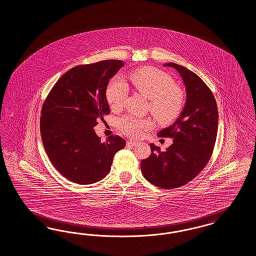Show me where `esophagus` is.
I'll return each mask as SVG.
<instances>
[{
  "instance_id": "1",
  "label": "esophagus",
  "mask_w": 256,
  "mask_h": 256,
  "mask_svg": "<svg viewBox=\"0 0 256 256\" xmlns=\"http://www.w3.org/2000/svg\"><path fill=\"white\" fill-rule=\"evenodd\" d=\"M126 144L128 146H135L136 144H138V142L137 140H130L126 142Z\"/></svg>"
}]
</instances>
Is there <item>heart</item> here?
I'll list each match as a JSON object with an SVG mask.
<instances>
[{
	"instance_id": "heart-1",
	"label": "heart",
	"mask_w": 256,
	"mask_h": 256,
	"mask_svg": "<svg viewBox=\"0 0 256 256\" xmlns=\"http://www.w3.org/2000/svg\"><path fill=\"white\" fill-rule=\"evenodd\" d=\"M130 80L136 90L150 100V112L158 122L168 124L179 116L184 107L185 94L180 87L174 86V80L168 74L154 68H142L133 72ZM128 92L124 78H114L106 90L108 104L114 108H120ZM117 126L126 135L138 138L152 126V121L126 114L117 121Z\"/></svg>"
}]
</instances>
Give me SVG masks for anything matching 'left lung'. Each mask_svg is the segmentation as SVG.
I'll return each instance as SVG.
<instances>
[{"instance_id":"8db88e82","label":"left lung","mask_w":256,"mask_h":256,"mask_svg":"<svg viewBox=\"0 0 256 256\" xmlns=\"http://www.w3.org/2000/svg\"><path fill=\"white\" fill-rule=\"evenodd\" d=\"M178 70L186 86V100L174 124L158 133L174 140L162 152L150 144L151 155L140 162L142 172L151 184L170 190L186 185L208 162L217 138L216 100L201 78L174 62L164 64Z\"/></svg>"}]
</instances>
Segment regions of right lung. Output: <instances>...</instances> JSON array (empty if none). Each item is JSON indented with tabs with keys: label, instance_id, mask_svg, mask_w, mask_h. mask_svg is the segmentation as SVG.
Wrapping results in <instances>:
<instances>
[{
	"label": "right lung",
	"instance_id": "obj_1",
	"mask_svg": "<svg viewBox=\"0 0 256 256\" xmlns=\"http://www.w3.org/2000/svg\"><path fill=\"white\" fill-rule=\"evenodd\" d=\"M123 66L120 60L77 66L57 80L42 106L40 132L46 155L74 183L89 185L104 178L116 153L126 146L117 135L100 142L94 130L110 114L107 86Z\"/></svg>",
	"mask_w": 256,
	"mask_h": 256
}]
</instances>
